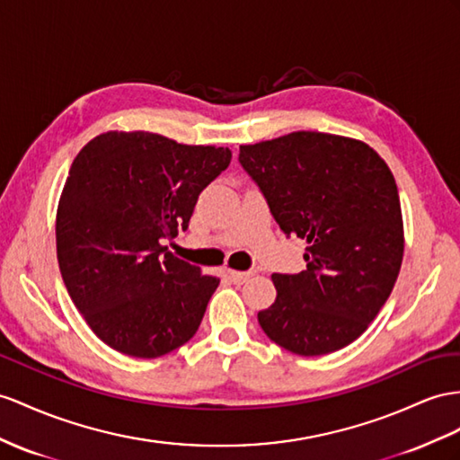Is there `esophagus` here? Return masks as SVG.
<instances>
[{
    "instance_id": "34e87169",
    "label": "esophagus",
    "mask_w": 460,
    "mask_h": 460,
    "mask_svg": "<svg viewBox=\"0 0 460 460\" xmlns=\"http://www.w3.org/2000/svg\"><path fill=\"white\" fill-rule=\"evenodd\" d=\"M229 276L234 281V284H244L254 276V270H249V272H237V270H229Z\"/></svg>"
}]
</instances>
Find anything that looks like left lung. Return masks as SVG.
Instances as JSON below:
<instances>
[{
  "mask_svg": "<svg viewBox=\"0 0 460 460\" xmlns=\"http://www.w3.org/2000/svg\"><path fill=\"white\" fill-rule=\"evenodd\" d=\"M239 163L288 237L307 241L299 274H274L276 301L258 313L266 336L297 356L358 340L394 288L404 226L394 176L359 139L291 132L241 146Z\"/></svg>",
  "mask_w": 460,
  "mask_h": 460,
  "instance_id": "8db88e82",
  "label": "left lung"
}]
</instances>
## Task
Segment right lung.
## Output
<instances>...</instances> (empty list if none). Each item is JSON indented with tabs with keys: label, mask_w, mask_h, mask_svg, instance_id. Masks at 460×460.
Masks as SVG:
<instances>
[{
	"label": "right lung",
	"mask_w": 460,
	"mask_h": 460,
	"mask_svg": "<svg viewBox=\"0 0 460 460\" xmlns=\"http://www.w3.org/2000/svg\"><path fill=\"white\" fill-rule=\"evenodd\" d=\"M229 147L151 132H107L77 153L56 214L58 264L77 311L104 344L161 358L190 340L219 278L167 252Z\"/></svg>",
	"instance_id": "right-lung-1"
}]
</instances>
